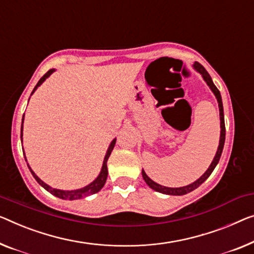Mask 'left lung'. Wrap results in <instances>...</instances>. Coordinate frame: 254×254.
Segmentation results:
<instances>
[{
  "instance_id": "left-lung-1",
  "label": "left lung",
  "mask_w": 254,
  "mask_h": 254,
  "mask_svg": "<svg viewBox=\"0 0 254 254\" xmlns=\"http://www.w3.org/2000/svg\"><path fill=\"white\" fill-rule=\"evenodd\" d=\"M194 69L196 71H198V73L202 75V77L204 81L206 82V84L210 86V89L213 94L217 98V101H218V106H219V113H220V140H219V146H218V150L217 153H215V156L213 158V161H212V163L210 164L209 169L206 170L205 172H204L203 176H200L197 180L194 181V183L190 184V185H187V186H184V187H178V188H171V187H165V186H162V185L155 183L150 179V178L146 175V172L141 171V175L143 180L146 181V184L148 185V186L154 189L155 191H158V192H162V194H165V195H176V196H181V195H185V194H188V192H190L192 190H195L196 188L199 187L200 185H202L204 181H205L207 178L211 176V173L213 172V170L217 164L219 163V160H220L221 157V153H222V149H224V145H225V139H226V127H225V116H224V107H222V99H221V94H220V91L217 89V86L214 85L213 81H212V78L210 76V74L207 73L205 68H204L202 65H200L199 63H194Z\"/></svg>"
}]
</instances>
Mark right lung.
Masks as SVG:
<instances>
[{"mask_svg": "<svg viewBox=\"0 0 254 254\" xmlns=\"http://www.w3.org/2000/svg\"><path fill=\"white\" fill-rule=\"evenodd\" d=\"M56 69H50L49 71H47V74L43 75V77L40 79L39 82H37V84L35 85V88H34L32 94L35 92L36 89L39 88V86L42 84V83L47 79L50 75L54 73ZM25 116V115H24ZM24 116H22V123H24ZM20 138H21V141H22V124H21V132H20ZM116 143V138L113 140V141L111 142V145H109L107 151H106V155H105V158H104V162H103V166H101V170H100V173L99 176H98L96 179H94L92 183L89 184L88 186L83 187V188H79V189H75V190H62V189H57V188H52L49 186V185H47L45 183H43L42 180L40 179L39 177H37L35 175V172L33 171L32 169H30V166L28 165V169L29 171L32 172L33 177L35 178V180L39 183L41 186H42L45 190H48L49 192H51L52 195H55L56 197H59L62 199H69V200H74V199H79V198H84L86 197V196H90V195H93L96 194V192H98L100 190L101 188H103L105 186V183L106 180H107V176H108V170H107V161L109 156H111L112 154V150L114 149V146ZM24 151V150H22ZM25 153V151H24ZM25 160H26V156H25ZM26 162H27V160H26Z\"/></svg>", "mask_w": 254, "mask_h": 254, "instance_id": "1", "label": "right lung"}]
</instances>
